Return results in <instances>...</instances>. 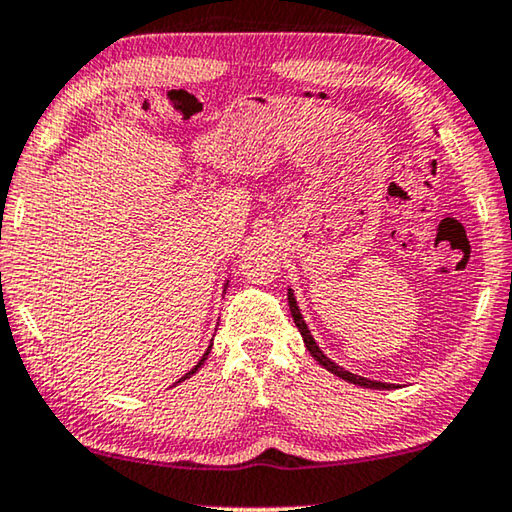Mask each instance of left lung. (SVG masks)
I'll list each match as a JSON object with an SVG mask.
<instances>
[{"mask_svg": "<svg viewBox=\"0 0 512 512\" xmlns=\"http://www.w3.org/2000/svg\"><path fill=\"white\" fill-rule=\"evenodd\" d=\"M287 301H289V310H292V317H294V324L296 329L301 331L303 335V342H305V349H308L310 356L315 358V361L322 365V368H326L331 372V375L340 377L349 381V384H356V386H363V388H379V391H391V388H398L395 384H384V381H375V379H368V377H361V375H354V372H349L345 368H340L338 363H333L329 356H326L322 349H319V345L315 342V338H312V333L308 329V324H305V319L301 315L299 310V303H296V296H294V289H287Z\"/></svg>", "mask_w": 512, "mask_h": 512, "instance_id": "1", "label": "left lung"}]
</instances>
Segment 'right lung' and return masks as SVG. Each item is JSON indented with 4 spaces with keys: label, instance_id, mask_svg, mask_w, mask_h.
Instances as JSON below:
<instances>
[{
    "label": "right lung",
    "instance_id": "1",
    "mask_svg": "<svg viewBox=\"0 0 512 512\" xmlns=\"http://www.w3.org/2000/svg\"><path fill=\"white\" fill-rule=\"evenodd\" d=\"M227 285H230V280H227V282H225V289H227ZM209 352H211V345H209V349H207V352H204V356L200 358V361H197V365H195V368H193V370H188V372H186V375H183V377H181L179 381H183V379H188L190 375H195V372H197V370H200V368H202V365H204V361H207V356H209Z\"/></svg>",
    "mask_w": 512,
    "mask_h": 512
}]
</instances>
